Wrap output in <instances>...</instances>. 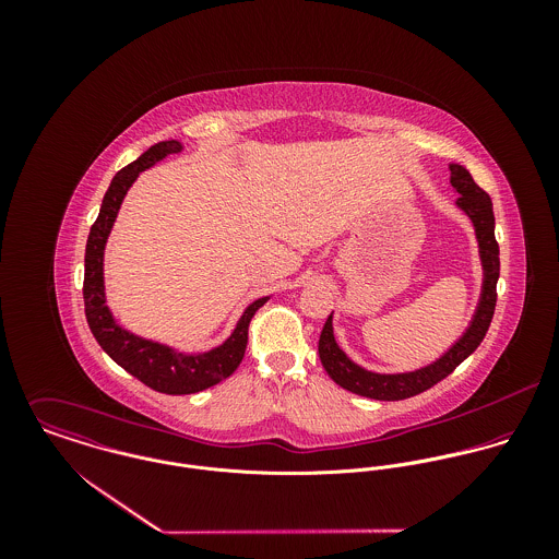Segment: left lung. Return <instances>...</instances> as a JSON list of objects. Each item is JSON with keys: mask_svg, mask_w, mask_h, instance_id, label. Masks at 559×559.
Here are the masks:
<instances>
[{"mask_svg": "<svg viewBox=\"0 0 559 559\" xmlns=\"http://www.w3.org/2000/svg\"><path fill=\"white\" fill-rule=\"evenodd\" d=\"M450 185L459 193L456 206L472 219L478 239L479 264H481V288L478 306L469 320L465 333L432 364L411 372H372L355 364L335 342L333 314L322 326L319 355L326 374L344 390L372 400H404L430 390L435 383L445 379L461 366L484 340L492 320L497 304V280H499V245L495 240V215L492 202L481 191L467 167L450 163Z\"/></svg>", "mask_w": 559, "mask_h": 559, "instance_id": "left-lung-1", "label": "left lung"}]
</instances>
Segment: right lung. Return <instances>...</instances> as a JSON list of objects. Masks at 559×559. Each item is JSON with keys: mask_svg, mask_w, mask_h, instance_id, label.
Instances as JSON below:
<instances>
[{"mask_svg": "<svg viewBox=\"0 0 559 559\" xmlns=\"http://www.w3.org/2000/svg\"><path fill=\"white\" fill-rule=\"evenodd\" d=\"M180 151H182V144L178 140L159 142L151 146L140 159L129 163L114 176L103 198L98 217L87 235L85 275H83L85 319L100 348L120 368H124L129 374L140 379L144 385L169 396L195 394L228 379L242 361V355L247 348L249 320L255 314L258 308H262L269 301V297H260L253 304H249L240 314L235 331L219 346H213L211 350H204V353H182L174 346L142 337L124 329L122 324H118V320L114 319L107 306L105 275H103L105 245L111 235L114 222L118 217V211L122 206L127 191L138 180V176L144 169L165 159L167 155H176Z\"/></svg>", "mask_w": 559, "mask_h": 559, "instance_id": "add662e5", "label": "right lung"}]
</instances>
